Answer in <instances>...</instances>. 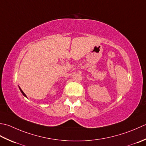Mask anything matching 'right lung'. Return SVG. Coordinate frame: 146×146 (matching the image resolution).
Instances as JSON below:
<instances>
[{
  "mask_svg": "<svg viewBox=\"0 0 146 146\" xmlns=\"http://www.w3.org/2000/svg\"><path fill=\"white\" fill-rule=\"evenodd\" d=\"M19 90H20V91H21V93L23 94V96H25V97H26V98H27V96H26V95L25 94V93H24V92L21 90V89L20 88H19Z\"/></svg>",
  "mask_w": 146,
  "mask_h": 146,
  "instance_id": "right-lung-1",
  "label": "right lung"
}]
</instances>
